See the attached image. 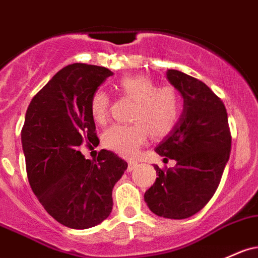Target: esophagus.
<instances>
[{
  "label": "esophagus",
  "mask_w": 258,
  "mask_h": 258,
  "mask_svg": "<svg viewBox=\"0 0 258 258\" xmlns=\"http://www.w3.org/2000/svg\"><path fill=\"white\" fill-rule=\"evenodd\" d=\"M136 166H137V161H128V168H127V170L132 171Z\"/></svg>",
  "instance_id": "34e87169"
}]
</instances>
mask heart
Masks as SVG:
<instances>
[{
  "instance_id": "b5f03b06",
  "label": "heart",
  "mask_w": 258,
  "mask_h": 258,
  "mask_svg": "<svg viewBox=\"0 0 258 258\" xmlns=\"http://www.w3.org/2000/svg\"><path fill=\"white\" fill-rule=\"evenodd\" d=\"M115 89L122 98L135 101L131 110V124H115L104 134V144L110 151L124 158H134L153 138L168 137L176 128L182 112V100L176 88L158 87L146 76H127L118 79ZM110 98L103 89L95 90L90 97L89 109L93 120L104 123L109 112Z\"/></svg>"
}]
</instances>
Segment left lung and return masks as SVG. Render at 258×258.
Returning <instances> with one entry per match:
<instances>
[{"label": "left lung", "mask_w": 258, "mask_h": 258, "mask_svg": "<svg viewBox=\"0 0 258 258\" xmlns=\"http://www.w3.org/2000/svg\"><path fill=\"white\" fill-rule=\"evenodd\" d=\"M168 79L182 94L183 112L155 152L176 165L154 166L158 177L144 200L157 216L185 219L216 194L230 155L231 134L224 103L207 84L176 70H168Z\"/></svg>", "instance_id": "8db88e82"}]
</instances>
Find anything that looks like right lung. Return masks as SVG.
Here are the masks:
<instances>
[{"instance_id": "right-lung-1", "label": "right lung", "mask_w": 258, "mask_h": 258, "mask_svg": "<svg viewBox=\"0 0 258 258\" xmlns=\"http://www.w3.org/2000/svg\"><path fill=\"white\" fill-rule=\"evenodd\" d=\"M111 75L105 67L69 64L36 93L25 114L21 136L30 187L51 217L72 229L110 216L112 188L127 169L110 151L101 149L95 160L81 153L98 141L90 97Z\"/></svg>"}]
</instances>
